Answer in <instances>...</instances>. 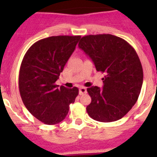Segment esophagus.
Returning a JSON list of instances; mask_svg holds the SVG:
<instances>
[{"instance_id": "obj_1", "label": "esophagus", "mask_w": 157, "mask_h": 157, "mask_svg": "<svg viewBox=\"0 0 157 157\" xmlns=\"http://www.w3.org/2000/svg\"><path fill=\"white\" fill-rule=\"evenodd\" d=\"M79 93H80L81 95L85 94L87 93V90H86V87H81V88L79 89Z\"/></svg>"}]
</instances>
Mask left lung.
Here are the masks:
<instances>
[{
  "instance_id": "obj_1",
  "label": "left lung",
  "mask_w": 157,
  "mask_h": 157,
  "mask_svg": "<svg viewBox=\"0 0 157 157\" xmlns=\"http://www.w3.org/2000/svg\"><path fill=\"white\" fill-rule=\"evenodd\" d=\"M79 48L105 73L103 86L87 89L91 103L86 107L95 121L112 122L121 119L138 100L144 72L136 51L126 40L111 34L85 36Z\"/></svg>"
}]
</instances>
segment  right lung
I'll return each instance as SVG.
<instances>
[{
    "label": "right lung",
    "mask_w": 157,
    "mask_h": 157,
    "mask_svg": "<svg viewBox=\"0 0 157 157\" xmlns=\"http://www.w3.org/2000/svg\"><path fill=\"white\" fill-rule=\"evenodd\" d=\"M81 36H56L34 43L23 57L18 76L21 98L30 113L46 124L65 119L79 90L57 86Z\"/></svg>",
    "instance_id": "right-lung-1"
}]
</instances>
